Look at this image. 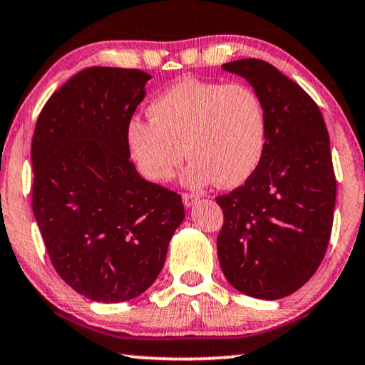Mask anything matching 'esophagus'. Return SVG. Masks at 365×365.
<instances>
[{
	"label": "esophagus",
	"mask_w": 365,
	"mask_h": 365,
	"mask_svg": "<svg viewBox=\"0 0 365 365\" xmlns=\"http://www.w3.org/2000/svg\"><path fill=\"white\" fill-rule=\"evenodd\" d=\"M197 200H199V195L191 194V192L182 194V202H184V205H186V207H192V205L197 202Z\"/></svg>",
	"instance_id": "1"
}]
</instances>
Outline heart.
Instances as JSON below:
<instances>
[{"mask_svg": "<svg viewBox=\"0 0 365 365\" xmlns=\"http://www.w3.org/2000/svg\"><path fill=\"white\" fill-rule=\"evenodd\" d=\"M148 117L131 118L125 135L136 168L151 181L171 179L187 153L186 186L235 187L265 151V105L247 83L182 78L153 100Z\"/></svg>", "mask_w": 365, "mask_h": 365, "instance_id": "1", "label": "heart"}]
</instances>
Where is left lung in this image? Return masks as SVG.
<instances>
[{
  "label": "left lung",
  "instance_id": "left-lung-1",
  "mask_svg": "<svg viewBox=\"0 0 365 365\" xmlns=\"http://www.w3.org/2000/svg\"><path fill=\"white\" fill-rule=\"evenodd\" d=\"M222 68L260 95L267 145L252 176L215 197L224 212L220 268L240 293L279 299L313 277L329 244L336 205L329 135L314 100L277 67L240 59Z\"/></svg>",
  "mask_w": 365,
  "mask_h": 365
}]
</instances>
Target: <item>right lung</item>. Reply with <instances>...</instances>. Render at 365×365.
I'll use <instances>...</instances> for the list:
<instances>
[{
  "mask_svg": "<svg viewBox=\"0 0 365 365\" xmlns=\"http://www.w3.org/2000/svg\"><path fill=\"white\" fill-rule=\"evenodd\" d=\"M151 76L88 67L56 91L34 128L33 212L56 272L98 303L128 301L155 283L181 195L143 179L126 125Z\"/></svg>",
  "mask_w": 365,
  "mask_h": 365,
  "instance_id": "right-lung-1",
  "label": "right lung"
}]
</instances>
